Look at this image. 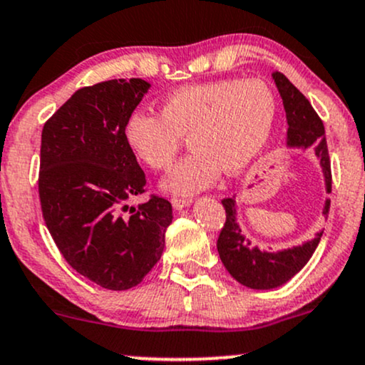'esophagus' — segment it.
<instances>
[{
	"mask_svg": "<svg viewBox=\"0 0 365 365\" xmlns=\"http://www.w3.org/2000/svg\"><path fill=\"white\" fill-rule=\"evenodd\" d=\"M190 199L188 197H171V205H173L175 209L180 210L183 207H187V205H190Z\"/></svg>",
	"mask_w": 365,
	"mask_h": 365,
	"instance_id": "1",
	"label": "esophagus"
}]
</instances>
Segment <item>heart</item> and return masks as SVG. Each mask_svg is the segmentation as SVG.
Segmentation results:
<instances>
[{
	"mask_svg": "<svg viewBox=\"0 0 365 365\" xmlns=\"http://www.w3.org/2000/svg\"><path fill=\"white\" fill-rule=\"evenodd\" d=\"M277 117V102L260 80L225 78L170 91L160 115L133 110L122 125L129 151L156 171L170 170L183 138L194 151L166 178L165 187L192 194L209 187L221 170L236 175L262 155Z\"/></svg>",
	"mask_w": 365,
	"mask_h": 365,
	"instance_id": "b5f03b06",
	"label": "heart"
}]
</instances>
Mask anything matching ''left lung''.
<instances>
[{"mask_svg":"<svg viewBox=\"0 0 365 365\" xmlns=\"http://www.w3.org/2000/svg\"><path fill=\"white\" fill-rule=\"evenodd\" d=\"M272 76L282 96L285 117H287V144L292 148L314 146V153L324 173L327 190L331 192V165L323 120L311 107L309 100L282 73L275 71ZM221 204L226 210V221L217 238L219 257L232 277L250 289L263 291V289H274L287 282L309 262L322 240L323 232H318L314 240L301 247L277 253L262 252L260 248H253L252 243L241 235L238 222H236L235 199L227 197L221 200ZM328 212H330V200H327L323 209L324 216H328Z\"/></svg>","mask_w":365,"mask_h":365,"instance_id":"left-lung-1","label":"left lung"}]
</instances>
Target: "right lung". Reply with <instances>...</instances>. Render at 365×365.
<instances>
[{"label":"right lung","instance_id":"obj_1","mask_svg":"<svg viewBox=\"0 0 365 365\" xmlns=\"http://www.w3.org/2000/svg\"><path fill=\"white\" fill-rule=\"evenodd\" d=\"M149 83L140 78L85 86L43 124L38 199L43 221L64 260L110 291L134 287L160 260L173 214L146 192V175L125 146L122 125Z\"/></svg>","mask_w":365,"mask_h":365}]
</instances>
